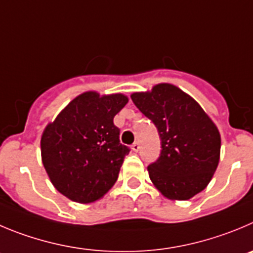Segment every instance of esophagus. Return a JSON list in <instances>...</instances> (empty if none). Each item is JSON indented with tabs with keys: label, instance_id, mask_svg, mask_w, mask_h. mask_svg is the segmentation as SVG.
Wrapping results in <instances>:
<instances>
[{
	"label": "esophagus",
	"instance_id": "1",
	"mask_svg": "<svg viewBox=\"0 0 253 253\" xmlns=\"http://www.w3.org/2000/svg\"><path fill=\"white\" fill-rule=\"evenodd\" d=\"M131 148H132V151H133V152H138V150H140V143L134 142L133 145L131 146Z\"/></svg>",
	"mask_w": 253,
	"mask_h": 253
}]
</instances>
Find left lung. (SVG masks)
I'll return each mask as SVG.
<instances>
[{
	"mask_svg": "<svg viewBox=\"0 0 253 253\" xmlns=\"http://www.w3.org/2000/svg\"><path fill=\"white\" fill-rule=\"evenodd\" d=\"M136 107L155 124L161 155L147 167L155 187L169 200L186 201L207 187L219 162L221 134L190 94L171 84L134 92Z\"/></svg>",
	"mask_w": 253,
	"mask_h": 253,
	"instance_id": "obj_1",
	"label": "left lung"
}]
</instances>
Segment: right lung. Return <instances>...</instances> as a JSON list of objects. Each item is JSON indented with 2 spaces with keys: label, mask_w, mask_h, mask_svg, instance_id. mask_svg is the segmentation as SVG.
Instances as JSON below:
<instances>
[{
  "label": "right lung",
  "mask_w": 253,
  "mask_h": 253,
  "mask_svg": "<svg viewBox=\"0 0 253 253\" xmlns=\"http://www.w3.org/2000/svg\"><path fill=\"white\" fill-rule=\"evenodd\" d=\"M127 102L122 93L84 92L42 132V164L52 185L71 201H97L117 181L129 150L120 142L113 117Z\"/></svg>",
  "instance_id": "right-lung-1"
}]
</instances>
